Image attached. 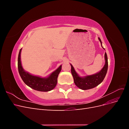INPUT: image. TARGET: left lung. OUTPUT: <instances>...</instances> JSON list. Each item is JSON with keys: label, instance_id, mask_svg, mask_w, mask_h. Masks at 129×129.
<instances>
[{"label": "left lung", "instance_id": "1", "mask_svg": "<svg viewBox=\"0 0 129 129\" xmlns=\"http://www.w3.org/2000/svg\"><path fill=\"white\" fill-rule=\"evenodd\" d=\"M99 40L101 42V46H102V41L100 38H99ZM102 48H104L103 47ZM104 57L105 61V64L100 72L95 74L84 77H80L78 75L74 69L73 66L71 64V72L74 79V83L77 87L82 90H88L95 88L102 82L106 75L108 67V57L106 53H105Z\"/></svg>", "mask_w": 129, "mask_h": 129}]
</instances>
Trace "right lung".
<instances>
[{
	"instance_id": "add662e5",
	"label": "right lung",
	"mask_w": 129,
	"mask_h": 129,
	"mask_svg": "<svg viewBox=\"0 0 129 129\" xmlns=\"http://www.w3.org/2000/svg\"><path fill=\"white\" fill-rule=\"evenodd\" d=\"M21 48L19 53L18 58V68L19 73L24 83L30 88L39 91H49L55 87L57 82V77L61 72L62 66L61 65L56 71L53 72L50 75L46 78H42L39 76L31 75L28 72L25 71L23 69L20 54Z\"/></svg>"
}]
</instances>
